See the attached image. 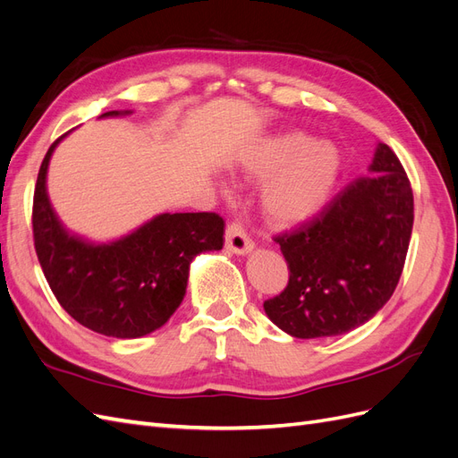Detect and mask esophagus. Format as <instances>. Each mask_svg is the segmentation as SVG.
<instances>
[{"label": "esophagus", "mask_w": 458, "mask_h": 458, "mask_svg": "<svg viewBox=\"0 0 458 458\" xmlns=\"http://www.w3.org/2000/svg\"><path fill=\"white\" fill-rule=\"evenodd\" d=\"M225 248L229 252L239 254V256L252 252L254 242L246 234L244 227L241 224H237V221H233V224H229L225 229Z\"/></svg>", "instance_id": "obj_1"}]
</instances>
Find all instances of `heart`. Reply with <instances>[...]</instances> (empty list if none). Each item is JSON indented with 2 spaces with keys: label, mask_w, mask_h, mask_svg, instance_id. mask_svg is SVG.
I'll use <instances>...</instances> for the list:
<instances>
[{
  "label": "heart",
  "mask_w": 458,
  "mask_h": 458,
  "mask_svg": "<svg viewBox=\"0 0 458 458\" xmlns=\"http://www.w3.org/2000/svg\"><path fill=\"white\" fill-rule=\"evenodd\" d=\"M342 170L335 145L290 131L266 140L242 162L254 182H269L261 192V210L279 227L298 225L323 210Z\"/></svg>",
  "instance_id": "b5f03b06"
}]
</instances>
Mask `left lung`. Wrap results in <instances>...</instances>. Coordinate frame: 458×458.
Masks as SVG:
<instances>
[{
	"instance_id": "8db88e82",
	"label": "left lung",
	"mask_w": 458,
	"mask_h": 458,
	"mask_svg": "<svg viewBox=\"0 0 458 458\" xmlns=\"http://www.w3.org/2000/svg\"><path fill=\"white\" fill-rule=\"evenodd\" d=\"M369 172L308 224L275 237L290 276L263 310L290 336H340L365 325L394 294L412 231V189L384 143Z\"/></svg>"
}]
</instances>
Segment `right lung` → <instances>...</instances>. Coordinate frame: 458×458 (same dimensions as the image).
<instances>
[{
	"instance_id": "1",
	"label": "right lung",
	"mask_w": 458,
	"mask_h": 458,
	"mask_svg": "<svg viewBox=\"0 0 458 458\" xmlns=\"http://www.w3.org/2000/svg\"><path fill=\"white\" fill-rule=\"evenodd\" d=\"M131 110L101 114L123 116ZM55 141L39 165L32 227L49 288L63 310L86 328L113 338L150 335L183 301L191 261L224 248V219L214 212L160 214L126 237L97 244L68 231L47 197Z\"/></svg>"
}]
</instances>
